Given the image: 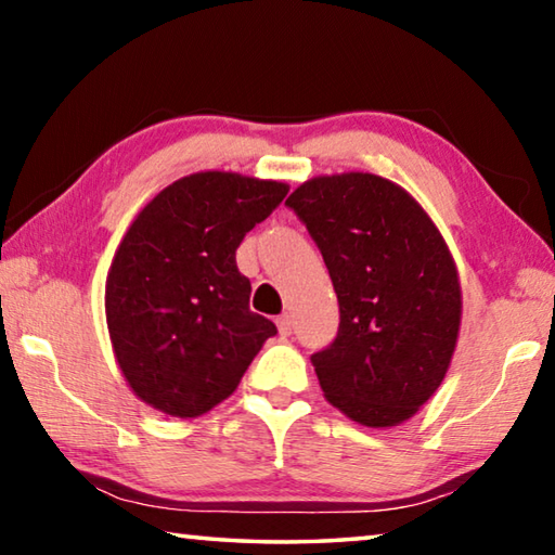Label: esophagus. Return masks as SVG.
<instances>
[{"mask_svg": "<svg viewBox=\"0 0 555 555\" xmlns=\"http://www.w3.org/2000/svg\"><path fill=\"white\" fill-rule=\"evenodd\" d=\"M276 325H279V333L281 335H291V331H294V318H291L288 313L279 315L276 318Z\"/></svg>", "mask_w": 555, "mask_h": 555, "instance_id": "34e87169", "label": "esophagus"}]
</instances>
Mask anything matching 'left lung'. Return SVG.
Masks as SVG:
<instances>
[{
	"label": "left lung",
	"instance_id": "obj_1",
	"mask_svg": "<svg viewBox=\"0 0 555 555\" xmlns=\"http://www.w3.org/2000/svg\"><path fill=\"white\" fill-rule=\"evenodd\" d=\"M331 271L340 327L311 357L325 399L367 428L409 421L443 384L463 291L443 234L389 178L315 176L286 201Z\"/></svg>",
	"mask_w": 555,
	"mask_h": 555
}]
</instances>
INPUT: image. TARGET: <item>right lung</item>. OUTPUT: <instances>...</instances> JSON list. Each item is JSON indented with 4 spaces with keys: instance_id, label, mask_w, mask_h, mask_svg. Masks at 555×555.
<instances>
[{
    "instance_id": "right-lung-1",
    "label": "right lung",
    "mask_w": 555,
    "mask_h": 555,
    "mask_svg": "<svg viewBox=\"0 0 555 555\" xmlns=\"http://www.w3.org/2000/svg\"><path fill=\"white\" fill-rule=\"evenodd\" d=\"M286 193L281 181L198 171L166 185L129 224L107 271L105 315L121 377L152 409L203 416L276 335L249 311L234 251Z\"/></svg>"
}]
</instances>
